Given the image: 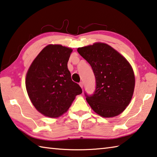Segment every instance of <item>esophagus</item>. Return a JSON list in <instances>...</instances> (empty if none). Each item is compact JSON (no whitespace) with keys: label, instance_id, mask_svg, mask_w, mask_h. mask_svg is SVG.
Masks as SVG:
<instances>
[{"label":"esophagus","instance_id":"obj_1","mask_svg":"<svg viewBox=\"0 0 157 157\" xmlns=\"http://www.w3.org/2000/svg\"><path fill=\"white\" fill-rule=\"evenodd\" d=\"M79 86H80V87L82 88H83V86H84V83H83V82H79Z\"/></svg>","mask_w":157,"mask_h":157}]
</instances>
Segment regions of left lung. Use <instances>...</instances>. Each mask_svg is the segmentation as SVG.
Returning a JSON list of instances; mask_svg holds the SVG:
<instances>
[{
  "instance_id": "left-lung-1",
  "label": "left lung",
  "mask_w": 157,
  "mask_h": 157,
  "mask_svg": "<svg viewBox=\"0 0 157 157\" xmlns=\"http://www.w3.org/2000/svg\"><path fill=\"white\" fill-rule=\"evenodd\" d=\"M78 52L90 64L95 77V92L91 95L84 93L88 104L103 117L119 115L128 106L133 95L135 79L131 65L105 43L78 48Z\"/></svg>"
}]
</instances>
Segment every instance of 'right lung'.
I'll list each match as a JSON object with an SVG mask.
<instances>
[{"instance_id":"add662e5","label":"right lung","mask_w":157,"mask_h":157,"mask_svg":"<svg viewBox=\"0 0 157 157\" xmlns=\"http://www.w3.org/2000/svg\"><path fill=\"white\" fill-rule=\"evenodd\" d=\"M72 49L59 44L44 47L31 64L26 75V89L38 112L58 117L67 112L75 96L82 93L71 79L67 63Z\"/></svg>"}]
</instances>
